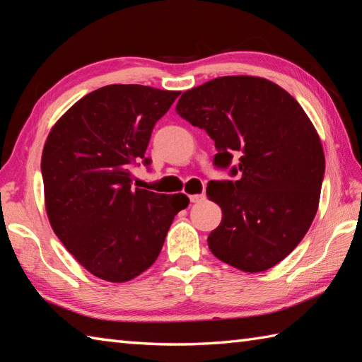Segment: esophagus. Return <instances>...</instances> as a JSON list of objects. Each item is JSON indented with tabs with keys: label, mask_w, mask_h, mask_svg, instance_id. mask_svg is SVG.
I'll return each mask as SVG.
<instances>
[{
	"label": "esophagus",
	"mask_w": 362,
	"mask_h": 362,
	"mask_svg": "<svg viewBox=\"0 0 362 362\" xmlns=\"http://www.w3.org/2000/svg\"><path fill=\"white\" fill-rule=\"evenodd\" d=\"M189 201L193 202V204L202 202V201H205V194H191V196H189Z\"/></svg>",
	"instance_id": "1"
}]
</instances>
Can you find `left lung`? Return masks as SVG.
Returning <instances> with one entry per match:
<instances>
[{
	"label": "left lung",
	"mask_w": 362,
	"mask_h": 362,
	"mask_svg": "<svg viewBox=\"0 0 362 362\" xmlns=\"http://www.w3.org/2000/svg\"><path fill=\"white\" fill-rule=\"evenodd\" d=\"M175 112L209 134L214 166L236 177L206 187L222 210L209 236L213 255L252 274L280 263L308 232L325 174L320 138L302 107L271 81L224 76L185 91Z\"/></svg>",
	"instance_id": "obj_1"
}]
</instances>
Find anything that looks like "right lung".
I'll return each instance as SVG.
<instances>
[{
  "label": "right lung",
  "instance_id": "1",
  "mask_svg": "<svg viewBox=\"0 0 362 362\" xmlns=\"http://www.w3.org/2000/svg\"><path fill=\"white\" fill-rule=\"evenodd\" d=\"M180 91L107 86L79 99L46 138L45 205L54 233L99 279L122 283L153 264L185 194L132 188L152 129Z\"/></svg>",
  "mask_w": 362,
  "mask_h": 362
}]
</instances>
